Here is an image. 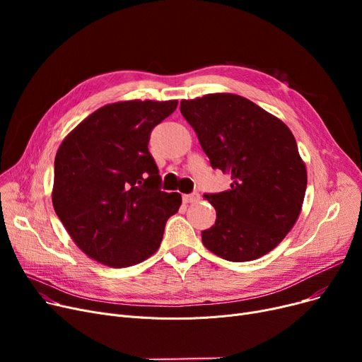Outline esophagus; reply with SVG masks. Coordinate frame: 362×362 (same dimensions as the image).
<instances>
[{"label":"esophagus","instance_id":"1","mask_svg":"<svg viewBox=\"0 0 362 362\" xmlns=\"http://www.w3.org/2000/svg\"><path fill=\"white\" fill-rule=\"evenodd\" d=\"M199 201V194H189V195H183V202L189 204V202H198Z\"/></svg>","mask_w":362,"mask_h":362}]
</instances>
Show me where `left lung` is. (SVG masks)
Here are the masks:
<instances>
[{
  "label": "left lung",
  "instance_id": "obj_1",
  "mask_svg": "<svg viewBox=\"0 0 362 362\" xmlns=\"http://www.w3.org/2000/svg\"><path fill=\"white\" fill-rule=\"evenodd\" d=\"M180 112L211 167L232 177L230 189L205 195L217 218L201 233L204 246L235 262L269 254L296 223L307 189L291 129L236 93L182 100Z\"/></svg>",
  "mask_w": 362,
  "mask_h": 362
}]
</instances>
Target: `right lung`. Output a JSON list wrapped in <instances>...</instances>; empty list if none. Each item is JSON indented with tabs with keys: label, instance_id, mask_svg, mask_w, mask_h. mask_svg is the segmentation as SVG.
Returning a JSON list of instances; mask_svg holds the SVG:
<instances>
[{
	"label": "right lung",
	"instance_id": "obj_1",
	"mask_svg": "<svg viewBox=\"0 0 362 362\" xmlns=\"http://www.w3.org/2000/svg\"><path fill=\"white\" fill-rule=\"evenodd\" d=\"M176 107V100L107 104L76 126L57 151L54 210L93 261L123 269L160 248L182 197L160 191L148 142L151 130Z\"/></svg>",
	"mask_w": 362,
	"mask_h": 362
}]
</instances>
